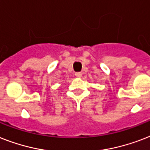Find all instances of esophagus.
Segmentation results:
<instances>
[{
    "instance_id": "esophagus-1",
    "label": "esophagus",
    "mask_w": 150,
    "mask_h": 150,
    "mask_svg": "<svg viewBox=\"0 0 150 150\" xmlns=\"http://www.w3.org/2000/svg\"><path fill=\"white\" fill-rule=\"evenodd\" d=\"M75 76L78 78H81V75H82V73L81 72H75Z\"/></svg>"
}]
</instances>
